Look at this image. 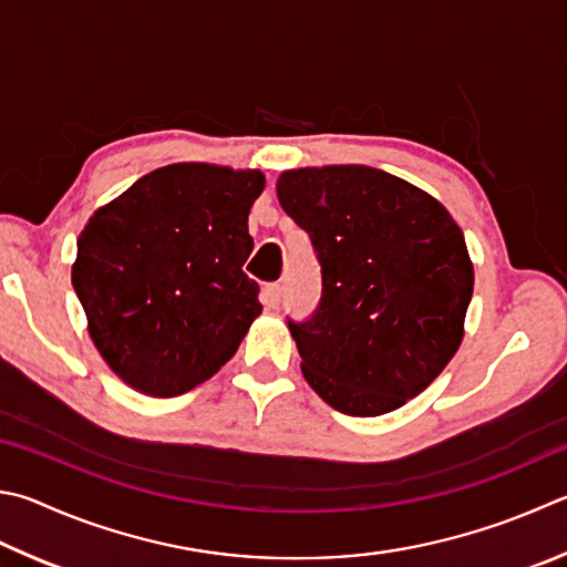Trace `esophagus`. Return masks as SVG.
Returning <instances> with one entry per match:
<instances>
[{
    "mask_svg": "<svg viewBox=\"0 0 567 567\" xmlns=\"http://www.w3.org/2000/svg\"><path fill=\"white\" fill-rule=\"evenodd\" d=\"M260 300H262L265 307H277V305H280L282 302V285L280 282L265 285L262 292H260Z\"/></svg>",
    "mask_w": 567,
    "mask_h": 567,
    "instance_id": "esophagus-1",
    "label": "esophagus"
}]
</instances>
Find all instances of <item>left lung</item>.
Here are the masks:
<instances>
[{"label":"left lung","instance_id":"8db88e82","mask_svg":"<svg viewBox=\"0 0 567 567\" xmlns=\"http://www.w3.org/2000/svg\"><path fill=\"white\" fill-rule=\"evenodd\" d=\"M277 198L322 267L315 312L287 317L305 379L349 416L406 404L461 344L473 295L461 228L424 190L367 166L287 171Z\"/></svg>","mask_w":567,"mask_h":567}]
</instances>
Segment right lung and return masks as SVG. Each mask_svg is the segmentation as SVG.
Listing matches in <instances>:
<instances>
[{
	"instance_id": "right-lung-1",
	"label": "right lung",
	"mask_w": 567,
	"mask_h": 567,
	"mask_svg": "<svg viewBox=\"0 0 567 567\" xmlns=\"http://www.w3.org/2000/svg\"><path fill=\"white\" fill-rule=\"evenodd\" d=\"M262 173L176 163L99 208L71 267L89 334L123 382L178 396L228 362L260 315L243 272Z\"/></svg>"
}]
</instances>
